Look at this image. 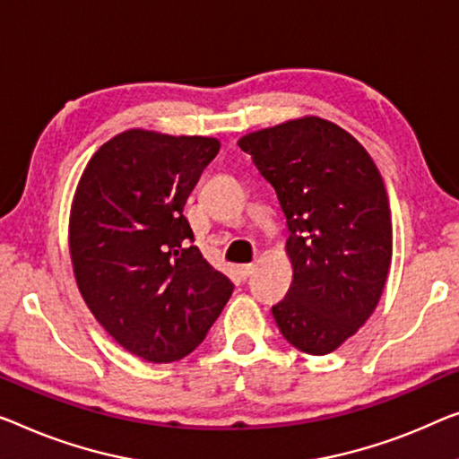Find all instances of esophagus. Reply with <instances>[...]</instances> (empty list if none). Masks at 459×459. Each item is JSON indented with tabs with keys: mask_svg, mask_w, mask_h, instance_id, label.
<instances>
[{
	"mask_svg": "<svg viewBox=\"0 0 459 459\" xmlns=\"http://www.w3.org/2000/svg\"><path fill=\"white\" fill-rule=\"evenodd\" d=\"M253 270H255V265H253V264L238 265V273H241V278H249L251 273H253Z\"/></svg>",
	"mask_w": 459,
	"mask_h": 459,
	"instance_id": "1",
	"label": "esophagus"
}]
</instances>
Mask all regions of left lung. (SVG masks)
I'll use <instances>...</instances> for the list:
<instances>
[{
    "label": "left lung",
    "instance_id": "obj_1",
    "mask_svg": "<svg viewBox=\"0 0 459 459\" xmlns=\"http://www.w3.org/2000/svg\"><path fill=\"white\" fill-rule=\"evenodd\" d=\"M276 191L289 227L292 286L273 319L307 354H327L371 317L392 264L385 186L336 123L303 117L238 140Z\"/></svg>",
    "mask_w": 459,
    "mask_h": 459
}]
</instances>
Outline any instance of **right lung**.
<instances>
[{
  "instance_id": "add662e5",
  "label": "right lung",
  "mask_w": 459,
  "mask_h": 459,
  "mask_svg": "<svg viewBox=\"0 0 459 459\" xmlns=\"http://www.w3.org/2000/svg\"><path fill=\"white\" fill-rule=\"evenodd\" d=\"M221 142L129 129L102 143L78 183L70 253L99 324L135 357L189 354L232 295L194 245L183 208Z\"/></svg>"
}]
</instances>
